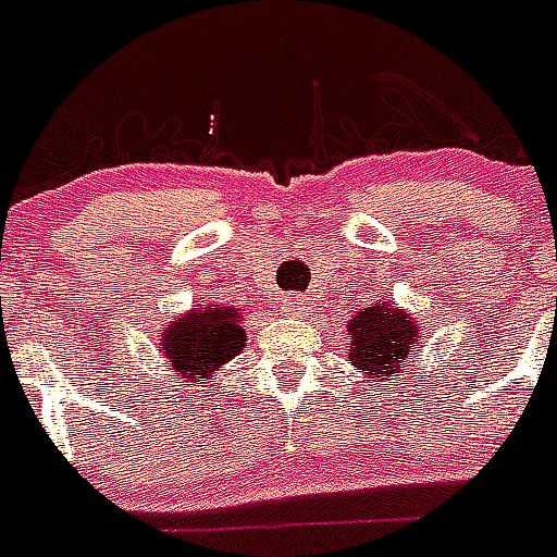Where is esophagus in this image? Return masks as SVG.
Segmentation results:
<instances>
[{
  "label": "esophagus",
  "mask_w": 557,
  "mask_h": 557,
  "mask_svg": "<svg viewBox=\"0 0 557 557\" xmlns=\"http://www.w3.org/2000/svg\"><path fill=\"white\" fill-rule=\"evenodd\" d=\"M282 310H284V315H305L307 301L301 299V296H296V293H293V296H287V299H284Z\"/></svg>",
  "instance_id": "34e87169"
}]
</instances>
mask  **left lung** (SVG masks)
<instances>
[{
  "label": "left lung",
  "instance_id": "1",
  "mask_svg": "<svg viewBox=\"0 0 557 557\" xmlns=\"http://www.w3.org/2000/svg\"><path fill=\"white\" fill-rule=\"evenodd\" d=\"M422 345V324L417 315L391 299H376L362 307L348 322V362L354 371L376 385L408 371V356Z\"/></svg>",
  "mask_w": 557,
  "mask_h": 557
}]
</instances>
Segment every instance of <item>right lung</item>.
<instances>
[{"label": "right lung", "instance_id": "1", "mask_svg": "<svg viewBox=\"0 0 557 557\" xmlns=\"http://www.w3.org/2000/svg\"><path fill=\"white\" fill-rule=\"evenodd\" d=\"M244 315L230 305H193L175 322L163 327L158 339L163 368L175 373V380L203 385L224 368L230 359L242 354L247 345Z\"/></svg>", "mask_w": 557, "mask_h": 557}]
</instances>
